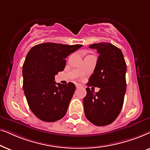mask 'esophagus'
I'll return each instance as SVG.
<instances>
[{"label": "esophagus", "mask_w": 150, "mask_h": 150, "mask_svg": "<svg viewBox=\"0 0 150 150\" xmlns=\"http://www.w3.org/2000/svg\"><path fill=\"white\" fill-rule=\"evenodd\" d=\"M75 86H76L77 88H79V87L81 86V85L79 84V83H76V84H75Z\"/></svg>", "instance_id": "34e87169"}]
</instances>
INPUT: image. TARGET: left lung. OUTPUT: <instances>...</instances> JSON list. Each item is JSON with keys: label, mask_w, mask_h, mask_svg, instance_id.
<instances>
[{"label": "left lung", "mask_w": 150, "mask_h": 150, "mask_svg": "<svg viewBox=\"0 0 150 150\" xmlns=\"http://www.w3.org/2000/svg\"><path fill=\"white\" fill-rule=\"evenodd\" d=\"M99 53L95 69L88 86L100 88L99 92L86 88L83 98L84 113L88 120L97 126L110 124L122 109L126 91V63L122 51L108 42L89 46Z\"/></svg>", "instance_id": "obj_1"}]
</instances>
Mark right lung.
I'll return each instance as SVG.
<instances>
[{
    "instance_id": "1",
    "label": "right lung",
    "mask_w": 150,
    "mask_h": 150,
    "mask_svg": "<svg viewBox=\"0 0 150 150\" xmlns=\"http://www.w3.org/2000/svg\"><path fill=\"white\" fill-rule=\"evenodd\" d=\"M81 47L47 42L34 46L27 53L23 67V90L30 109L40 120L53 122L67 113L75 86L57 83L55 75L64 69L66 57Z\"/></svg>"
}]
</instances>
